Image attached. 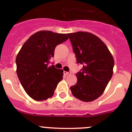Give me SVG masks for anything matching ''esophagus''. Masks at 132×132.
Instances as JSON below:
<instances>
[{
	"label": "esophagus",
	"instance_id": "1",
	"mask_svg": "<svg viewBox=\"0 0 132 132\" xmlns=\"http://www.w3.org/2000/svg\"><path fill=\"white\" fill-rule=\"evenodd\" d=\"M63 73H64V75H69L71 74V72H70V71H69V72L64 71Z\"/></svg>",
	"mask_w": 132,
	"mask_h": 132
}]
</instances>
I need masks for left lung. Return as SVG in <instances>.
<instances>
[{"mask_svg":"<svg viewBox=\"0 0 132 132\" xmlns=\"http://www.w3.org/2000/svg\"><path fill=\"white\" fill-rule=\"evenodd\" d=\"M77 63L83 65L71 87L75 97L91 102L104 93L113 74L114 61L106 45L95 35L85 31L68 34Z\"/></svg>","mask_w":132,"mask_h":132,"instance_id":"1","label":"left lung"}]
</instances>
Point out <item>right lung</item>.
Wrapping results in <instances>:
<instances>
[{
  "instance_id": "obj_1",
  "label": "right lung",
  "mask_w": 132,
  "mask_h": 132,
  "mask_svg": "<svg viewBox=\"0 0 132 132\" xmlns=\"http://www.w3.org/2000/svg\"><path fill=\"white\" fill-rule=\"evenodd\" d=\"M68 39L67 34L39 31L26 42L16 56V73L26 93L34 100H47L63 79L62 69L50 66L55 48Z\"/></svg>"
}]
</instances>
